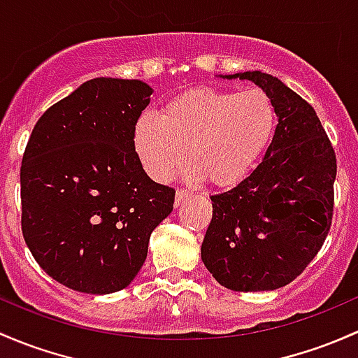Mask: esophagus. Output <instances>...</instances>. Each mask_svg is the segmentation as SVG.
I'll list each match as a JSON object with an SVG mask.
<instances>
[{"label": "esophagus", "instance_id": "34e87169", "mask_svg": "<svg viewBox=\"0 0 358 358\" xmlns=\"http://www.w3.org/2000/svg\"><path fill=\"white\" fill-rule=\"evenodd\" d=\"M189 197H192V190L178 189V190H176V195H175V206H180L182 202H185Z\"/></svg>", "mask_w": 358, "mask_h": 358}]
</instances>
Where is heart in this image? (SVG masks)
Listing matches in <instances>:
<instances>
[{
	"label": "heart",
	"mask_w": 358,
	"mask_h": 358,
	"mask_svg": "<svg viewBox=\"0 0 358 358\" xmlns=\"http://www.w3.org/2000/svg\"><path fill=\"white\" fill-rule=\"evenodd\" d=\"M276 104L264 89H194L173 97L161 116L142 115L134 148L154 180L171 178L187 159L214 185L245 178L276 130Z\"/></svg>",
	"instance_id": "b5f03b06"
}]
</instances>
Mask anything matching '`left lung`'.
<instances>
[{"label": "left lung", "instance_id": "1", "mask_svg": "<svg viewBox=\"0 0 358 358\" xmlns=\"http://www.w3.org/2000/svg\"><path fill=\"white\" fill-rule=\"evenodd\" d=\"M223 78L264 89L278 125L262 163L236 187L210 195L202 262L224 288L268 292L292 283L321 250L333 221L336 156L314 108L276 77Z\"/></svg>", "mask_w": 358, "mask_h": 358}]
</instances>
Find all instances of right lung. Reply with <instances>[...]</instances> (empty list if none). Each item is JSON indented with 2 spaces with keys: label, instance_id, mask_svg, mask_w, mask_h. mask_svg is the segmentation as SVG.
Here are the masks:
<instances>
[{
  "label": "right lung",
  "instance_id": "1",
  "mask_svg": "<svg viewBox=\"0 0 358 358\" xmlns=\"http://www.w3.org/2000/svg\"><path fill=\"white\" fill-rule=\"evenodd\" d=\"M152 89L92 78L52 104L34 127L20 168L22 233L58 283L92 295L129 287L175 189L152 182L134 130Z\"/></svg>",
  "mask_w": 358,
  "mask_h": 358
}]
</instances>
